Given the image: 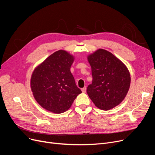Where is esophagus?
Returning a JSON list of instances; mask_svg holds the SVG:
<instances>
[{
  "label": "esophagus",
  "instance_id": "34e87169",
  "mask_svg": "<svg viewBox=\"0 0 155 155\" xmlns=\"http://www.w3.org/2000/svg\"><path fill=\"white\" fill-rule=\"evenodd\" d=\"M86 90H87L86 87H84V88H82V92H84V93L86 92Z\"/></svg>",
  "mask_w": 155,
  "mask_h": 155
}]
</instances>
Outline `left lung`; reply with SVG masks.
<instances>
[{
  "mask_svg": "<svg viewBox=\"0 0 155 155\" xmlns=\"http://www.w3.org/2000/svg\"><path fill=\"white\" fill-rule=\"evenodd\" d=\"M91 66L92 83L87 92L98 108L107 111L125 99L130 85L127 66L112 53L99 49L87 56Z\"/></svg>",
  "mask_w": 155,
  "mask_h": 155,
  "instance_id": "left-lung-1",
  "label": "left lung"
}]
</instances>
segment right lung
<instances>
[{"mask_svg": "<svg viewBox=\"0 0 155 155\" xmlns=\"http://www.w3.org/2000/svg\"><path fill=\"white\" fill-rule=\"evenodd\" d=\"M75 58L64 50L52 54L32 73L31 89L45 110L59 114L68 110L82 91L70 71Z\"/></svg>", "mask_w": 155, "mask_h": 155, "instance_id": "obj_1", "label": "right lung"}]
</instances>
